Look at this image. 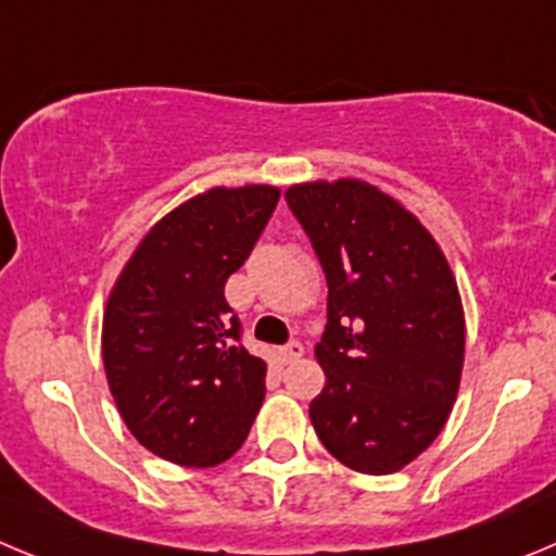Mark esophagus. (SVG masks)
Masks as SVG:
<instances>
[{
    "label": "esophagus",
    "mask_w": 556,
    "mask_h": 556,
    "mask_svg": "<svg viewBox=\"0 0 556 556\" xmlns=\"http://www.w3.org/2000/svg\"><path fill=\"white\" fill-rule=\"evenodd\" d=\"M302 354H304L302 343H299V340H290L288 346L279 349L277 357H279V363H282V365H290V363H296V359L302 357Z\"/></svg>",
    "instance_id": "obj_1"
}]
</instances>
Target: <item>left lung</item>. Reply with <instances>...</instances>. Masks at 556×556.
I'll list each match as a JSON object with an SVG mask.
<instances>
[{"instance_id": "obj_1", "label": "left lung", "mask_w": 556, "mask_h": 556, "mask_svg": "<svg viewBox=\"0 0 556 556\" xmlns=\"http://www.w3.org/2000/svg\"><path fill=\"white\" fill-rule=\"evenodd\" d=\"M285 202L329 288L315 434L354 471H399L429 448L457 399L465 318L452 268L427 227L368 182L293 185Z\"/></svg>"}]
</instances>
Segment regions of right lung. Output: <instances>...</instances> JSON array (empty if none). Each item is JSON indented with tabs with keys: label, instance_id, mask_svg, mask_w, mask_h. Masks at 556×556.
Returning <instances> with one entry per match:
<instances>
[{
	"label": "right lung",
	"instance_id": "add662e5",
	"mask_svg": "<svg viewBox=\"0 0 556 556\" xmlns=\"http://www.w3.org/2000/svg\"><path fill=\"white\" fill-rule=\"evenodd\" d=\"M279 191L210 188L160 218L110 290L102 359L135 440L177 465L210 468L243 446L266 396V359L241 343L224 299Z\"/></svg>",
	"mask_w": 556,
	"mask_h": 556
}]
</instances>
